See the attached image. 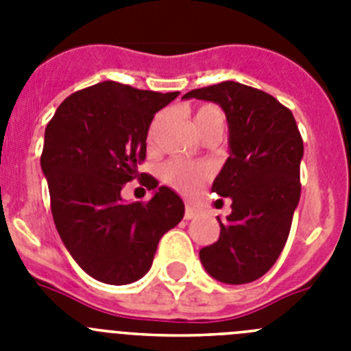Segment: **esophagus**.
Returning a JSON list of instances; mask_svg holds the SVG:
<instances>
[{"mask_svg": "<svg viewBox=\"0 0 351 351\" xmlns=\"http://www.w3.org/2000/svg\"><path fill=\"white\" fill-rule=\"evenodd\" d=\"M200 214H202V210L198 209V207L191 206V204H188V206H186V210H184V218L188 219V221H190V219H197L198 216H200Z\"/></svg>", "mask_w": 351, "mask_h": 351, "instance_id": "1", "label": "esophagus"}]
</instances>
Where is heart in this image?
Masks as SVG:
<instances>
[{
	"label": "heart",
	"mask_w": 351,
	"mask_h": 351,
	"mask_svg": "<svg viewBox=\"0 0 351 351\" xmlns=\"http://www.w3.org/2000/svg\"><path fill=\"white\" fill-rule=\"evenodd\" d=\"M163 117H165V114H160L153 121L151 137L156 135ZM193 123L197 132L200 133V137L206 135V133L213 132V130H218L221 133L225 130V116L214 105H202V107H198L195 110ZM161 179L169 186L176 188V190L182 191V193H193L198 186L209 179V169H206L202 165H193V163H188V161L182 160H172L169 163H165L163 169H161Z\"/></svg>",
	"instance_id": "obj_1"
}]
</instances>
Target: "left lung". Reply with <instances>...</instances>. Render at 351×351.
Segmentation results:
<instances>
[{"label": "left lung", "mask_w": 351, "mask_h": 351, "mask_svg": "<svg viewBox=\"0 0 351 351\" xmlns=\"http://www.w3.org/2000/svg\"><path fill=\"white\" fill-rule=\"evenodd\" d=\"M184 100L213 101L228 123V158L213 191L230 198L219 239L200 250L207 274L226 285L262 278L280 258L300 198L304 144L293 114L274 96L225 80Z\"/></svg>", "instance_id": "left-lung-1"}]
</instances>
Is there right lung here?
Returning a JSON list of instances; mask_svg holds the SVG:
<instances>
[{
	"instance_id": "add662e5",
	"label": "right lung",
	"mask_w": 351,
	"mask_h": 351,
	"mask_svg": "<svg viewBox=\"0 0 351 351\" xmlns=\"http://www.w3.org/2000/svg\"><path fill=\"white\" fill-rule=\"evenodd\" d=\"M178 96L105 80L68 96L45 128L40 165L56 228L71 258L101 283L147 274L160 239L184 216L181 197L147 173V204L121 197L138 178L154 114Z\"/></svg>"
}]
</instances>
